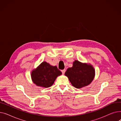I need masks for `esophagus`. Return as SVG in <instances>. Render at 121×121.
Instances as JSON below:
<instances>
[{"instance_id":"1","label":"esophagus","mask_w":121,"mask_h":121,"mask_svg":"<svg viewBox=\"0 0 121 121\" xmlns=\"http://www.w3.org/2000/svg\"><path fill=\"white\" fill-rule=\"evenodd\" d=\"M61 72H62V73H63V74H64L65 73V72H66V69H63V70H62V71H61Z\"/></svg>"}]
</instances>
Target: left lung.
Wrapping results in <instances>:
<instances>
[{
    "label": "left lung",
    "mask_w": 121,
    "mask_h": 121,
    "mask_svg": "<svg viewBox=\"0 0 121 121\" xmlns=\"http://www.w3.org/2000/svg\"><path fill=\"white\" fill-rule=\"evenodd\" d=\"M65 75L73 87L80 89L91 83L95 78V70L90 64L75 60L73 67L67 69Z\"/></svg>",
    "instance_id": "left-lung-1"
}]
</instances>
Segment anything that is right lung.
I'll return each instance as SVG.
<instances>
[{
	"label": "right lung",
	"mask_w": 121,
	"mask_h": 121,
	"mask_svg": "<svg viewBox=\"0 0 121 121\" xmlns=\"http://www.w3.org/2000/svg\"><path fill=\"white\" fill-rule=\"evenodd\" d=\"M62 73L56 66L50 65L49 63L43 61L32 71L31 77L36 85L48 88L53 85L56 78Z\"/></svg>",
	"instance_id": "obj_1"
}]
</instances>
